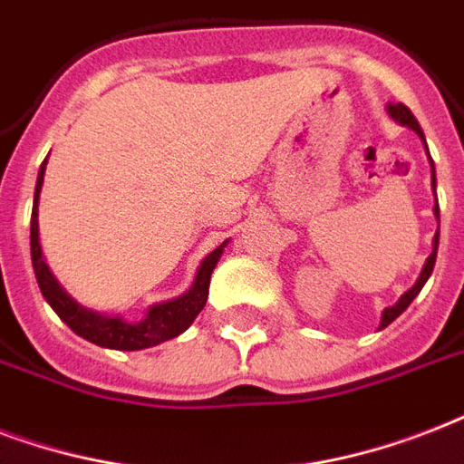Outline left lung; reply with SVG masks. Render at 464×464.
<instances>
[{
    "mask_svg": "<svg viewBox=\"0 0 464 464\" xmlns=\"http://www.w3.org/2000/svg\"><path fill=\"white\" fill-rule=\"evenodd\" d=\"M387 116L392 118L394 123L404 125V128H409V130H414L416 135L421 138L423 150H426V154H429V147H426V138H423L421 125H419V121L414 118V113H411V111H409L404 103H390V106H387ZM429 164H430V191H433V196H436V167H433L430 154H429ZM433 215H436V220H438V229H436V235H433V249H430L429 258H426V264H423L421 273H419V278H416L414 285H411V288H409L407 293H404V295H401L400 300L392 304V307H385V310H382V317H380V329H385L387 324H392L394 319L400 317L401 312L407 310L409 304H411V300H414V297L421 293V288L430 278V273H433V266H436V254H438V235H440V210H438V198H436V203H433Z\"/></svg>",
    "mask_w": 464,
    "mask_h": 464,
    "instance_id": "obj_1",
    "label": "left lung"
}]
</instances>
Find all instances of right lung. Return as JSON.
Here are the masks:
<instances>
[{"label": "right lung", "instance_id": "1", "mask_svg": "<svg viewBox=\"0 0 464 464\" xmlns=\"http://www.w3.org/2000/svg\"><path fill=\"white\" fill-rule=\"evenodd\" d=\"M45 164H48V157L38 169V179H35L34 213H31V261H34L38 288H41L45 303L55 310L57 317L82 339L92 341L96 346L113 348V351H142V348H152L186 332L193 324V319L198 317L200 310L206 307L210 276H213L215 266L220 261L229 239H225L218 249L210 251L200 261L191 288L174 300L150 304L145 317L140 322H128L121 314H103V312L89 310L84 304H79L74 297L67 295V290L57 283V278L45 264V258H43L41 232H38V200H41Z\"/></svg>", "mask_w": 464, "mask_h": 464}]
</instances>
